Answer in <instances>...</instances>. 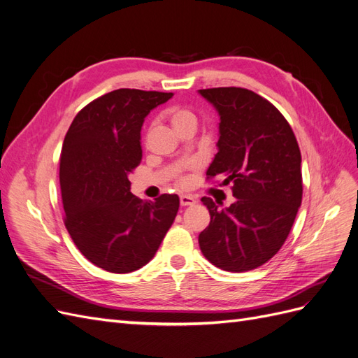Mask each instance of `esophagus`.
Returning a JSON list of instances; mask_svg holds the SVG:
<instances>
[{"label": "esophagus", "mask_w": 358, "mask_h": 358, "mask_svg": "<svg viewBox=\"0 0 358 358\" xmlns=\"http://www.w3.org/2000/svg\"><path fill=\"white\" fill-rule=\"evenodd\" d=\"M180 206H192L196 204V199L191 197V196H180Z\"/></svg>", "instance_id": "obj_1"}]
</instances>
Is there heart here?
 <instances>
[{
	"label": "heart",
	"instance_id": "heart-1",
	"mask_svg": "<svg viewBox=\"0 0 358 358\" xmlns=\"http://www.w3.org/2000/svg\"><path fill=\"white\" fill-rule=\"evenodd\" d=\"M170 122L173 125V128H180L183 125H194L196 127L197 119L196 115H194L191 110L183 109V107H173L169 113Z\"/></svg>",
	"mask_w": 358,
	"mask_h": 358
}]
</instances>
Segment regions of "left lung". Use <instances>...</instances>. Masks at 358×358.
<instances>
[{
  "instance_id": "left-lung-1",
  "label": "left lung",
  "mask_w": 358,
  "mask_h": 358,
  "mask_svg": "<svg viewBox=\"0 0 358 358\" xmlns=\"http://www.w3.org/2000/svg\"><path fill=\"white\" fill-rule=\"evenodd\" d=\"M199 94L220 115L218 154L206 176L221 178L236 199L224 209L201 199L210 222L199 236L200 249L225 272H248L282 248L294 224L303 194L299 143L282 113L252 91L230 86Z\"/></svg>"
}]
</instances>
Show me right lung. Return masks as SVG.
I'll list each match as a JSON object with an SVG mask.
<instances>
[{"instance_id":"1","label":"right lung","mask_w":358,"mask_h":358,"mask_svg":"<svg viewBox=\"0 0 358 358\" xmlns=\"http://www.w3.org/2000/svg\"><path fill=\"white\" fill-rule=\"evenodd\" d=\"M171 96L128 88L104 94L76 115L64 138V224L85 258L107 272L129 273L148 264L176 218V194L143 201L128 180L142 161L145 117Z\"/></svg>"}]
</instances>
